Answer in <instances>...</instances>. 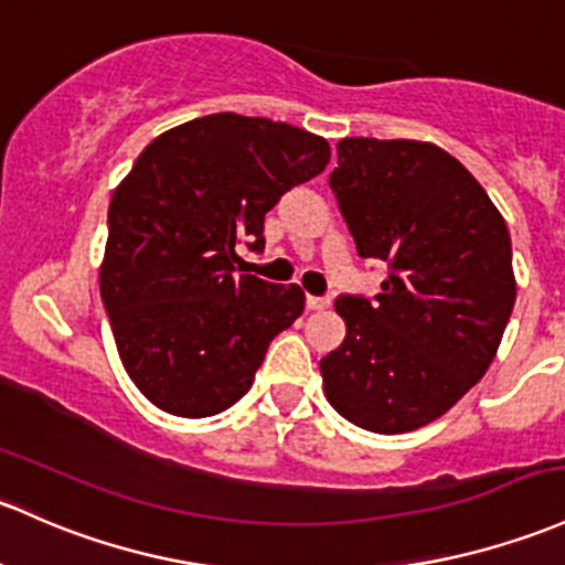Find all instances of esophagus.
<instances>
[{"mask_svg": "<svg viewBox=\"0 0 565 565\" xmlns=\"http://www.w3.org/2000/svg\"><path fill=\"white\" fill-rule=\"evenodd\" d=\"M306 302L311 311H324V308H330V298H313V295H308Z\"/></svg>", "mask_w": 565, "mask_h": 565, "instance_id": "34e87169", "label": "esophagus"}]
</instances>
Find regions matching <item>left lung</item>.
Listing matches in <instances>:
<instances>
[{
    "mask_svg": "<svg viewBox=\"0 0 565 565\" xmlns=\"http://www.w3.org/2000/svg\"><path fill=\"white\" fill-rule=\"evenodd\" d=\"M360 257L390 278L338 298L347 338L319 362L324 395L371 433L417 430L484 376L512 317V241L479 181L423 140L347 138L330 173Z\"/></svg>",
    "mask_w": 565,
    "mask_h": 565,
    "instance_id": "8db88e82",
    "label": "left lung"
}]
</instances>
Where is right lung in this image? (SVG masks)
I'll return each mask as SVG.
<instances>
[{"instance_id": "1", "label": "right lung", "mask_w": 565, "mask_h": 565, "mask_svg": "<svg viewBox=\"0 0 565 565\" xmlns=\"http://www.w3.org/2000/svg\"><path fill=\"white\" fill-rule=\"evenodd\" d=\"M330 162L328 140L270 118L213 113L148 142L113 192L99 292L118 358L175 417H213L254 384L302 313L298 284L237 276L265 213Z\"/></svg>"}]
</instances>
